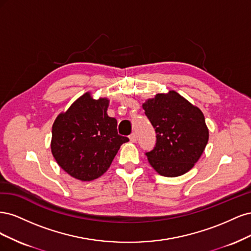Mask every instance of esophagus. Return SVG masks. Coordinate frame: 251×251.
Segmentation results:
<instances>
[{
	"label": "esophagus",
	"mask_w": 251,
	"mask_h": 251,
	"mask_svg": "<svg viewBox=\"0 0 251 251\" xmlns=\"http://www.w3.org/2000/svg\"><path fill=\"white\" fill-rule=\"evenodd\" d=\"M128 138H130L131 142H136V140H137V137H136L135 133H132L130 136H128Z\"/></svg>",
	"instance_id": "1"
}]
</instances>
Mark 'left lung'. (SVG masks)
<instances>
[{
	"label": "left lung",
	"instance_id": "obj_1",
	"mask_svg": "<svg viewBox=\"0 0 251 251\" xmlns=\"http://www.w3.org/2000/svg\"><path fill=\"white\" fill-rule=\"evenodd\" d=\"M156 132V144L146 155L164 177H177L199 160L208 141V128L199 108L175 91L157 94L142 104Z\"/></svg>",
	"mask_w": 251,
	"mask_h": 251
}]
</instances>
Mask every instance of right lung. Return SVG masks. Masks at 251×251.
I'll use <instances>...</instances> for the list:
<instances>
[{
	"instance_id": "add662e5",
	"label": "right lung",
	"mask_w": 251,
	"mask_h": 251,
	"mask_svg": "<svg viewBox=\"0 0 251 251\" xmlns=\"http://www.w3.org/2000/svg\"><path fill=\"white\" fill-rule=\"evenodd\" d=\"M107 98L90 93L59 114L52 126L51 151L58 165L75 179L91 181L108 171L120 146L128 141L117 133V120L107 114Z\"/></svg>"
}]
</instances>
